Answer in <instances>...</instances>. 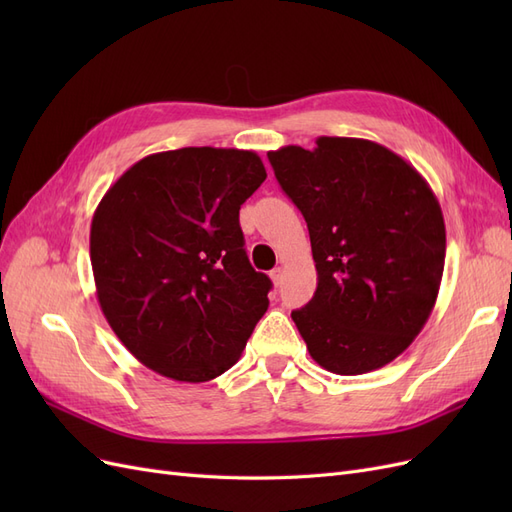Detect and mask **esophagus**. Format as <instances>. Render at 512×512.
I'll return each mask as SVG.
<instances>
[{"instance_id":"34e87169","label":"esophagus","mask_w":512,"mask_h":512,"mask_svg":"<svg viewBox=\"0 0 512 512\" xmlns=\"http://www.w3.org/2000/svg\"><path fill=\"white\" fill-rule=\"evenodd\" d=\"M269 275H271V282H273V286H275V288L282 284V277H284V271H282L280 267H275V269H273V271H271Z\"/></svg>"}]
</instances>
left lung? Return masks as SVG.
Instances as JSON below:
<instances>
[{
	"label": "left lung",
	"instance_id": "8db88e82",
	"mask_svg": "<svg viewBox=\"0 0 512 512\" xmlns=\"http://www.w3.org/2000/svg\"><path fill=\"white\" fill-rule=\"evenodd\" d=\"M307 222L318 288L292 320L312 359L339 376L391 363L436 305L446 228L429 183L365 138L320 136L309 151H269Z\"/></svg>",
	"mask_w": 512,
	"mask_h": 512
}]
</instances>
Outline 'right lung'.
I'll use <instances>...</instances> for the list:
<instances>
[{"mask_svg": "<svg viewBox=\"0 0 512 512\" xmlns=\"http://www.w3.org/2000/svg\"><path fill=\"white\" fill-rule=\"evenodd\" d=\"M265 179L254 151L183 147L138 160L100 200L89 232L98 303L156 374L222 376L267 312L271 280L247 260L239 226Z\"/></svg>", "mask_w": 512, "mask_h": 512, "instance_id": "add662e5", "label": "right lung"}]
</instances>
